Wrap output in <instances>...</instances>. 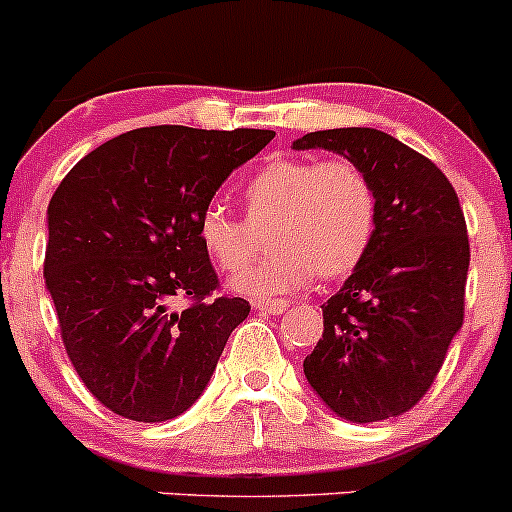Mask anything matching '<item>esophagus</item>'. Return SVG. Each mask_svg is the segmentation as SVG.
Listing matches in <instances>:
<instances>
[{"mask_svg": "<svg viewBox=\"0 0 512 512\" xmlns=\"http://www.w3.org/2000/svg\"><path fill=\"white\" fill-rule=\"evenodd\" d=\"M252 305H255V310H260V312L280 315V312H285L287 307H290V302L287 300H257V302H252Z\"/></svg>", "mask_w": 512, "mask_h": 512, "instance_id": "34e87169", "label": "esophagus"}]
</instances>
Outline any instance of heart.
<instances>
[{
	"instance_id": "heart-1",
	"label": "heart",
	"mask_w": 512,
	"mask_h": 512,
	"mask_svg": "<svg viewBox=\"0 0 512 512\" xmlns=\"http://www.w3.org/2000/svg\"><path fill=\"white\" fill-rule=\"evenodd\" d=\"M245 217L210 205L197 220V240L222 272H234L254 251L252 226L271 222V255L230 280L255 300L300 290L312 275L337 280L367 255L377 227V192L350 160L277 157L245 185Z\"/></svg>"
}]
</instances>
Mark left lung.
<instances>
[{"instance_id":"left-lung-1","label":"left lung","mask_w":512,"mask_h":512,"mask_svg":"<svg viewBox=\"0 0 512 512\" xmlns=\"http://www.w3.org/2000/svg\"><path fill=\"white\" fill-rule=\"evenodd\" d=\"M337 152L377 192L372 245L322 305L305 377L337 418L377 423L420 403L463 327L470 245L448 177L420 152L370 127L310 132L292 150Z\"/></svg>"}]
</instances>
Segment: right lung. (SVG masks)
I'll return each mask as SVG.
<instances>
[{
    "instance_id": "add662e5",
    "label": "right lung",
    "mask_w": 512,
    "mask_h": 512,
    "mask_svg": "<svg viewBox=\"0 0 512 512\" xmlns=\"http://www.w3.org/2000/svg\"><path fill=\"white\" fill-rule=\"evenodd\" d=\"M272 137L140 127L82 157L49 200L44 277L64 350L112 413L162 423L205 393L250 302L215 297L197 220ZM175 296L191 300L185 311Z\"/></svg>"
}]
</instances>
